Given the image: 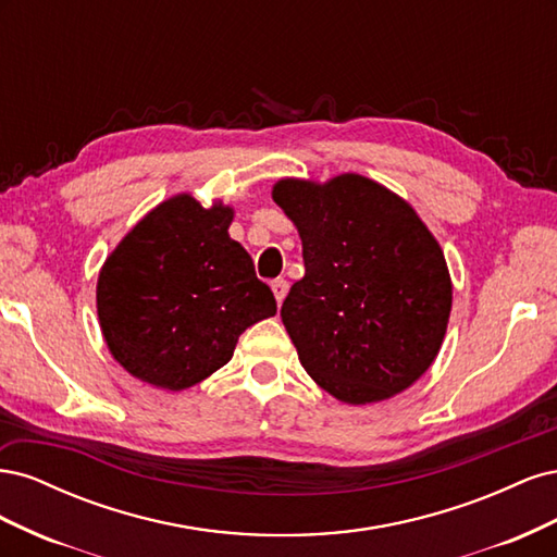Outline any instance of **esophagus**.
I'll list each match as a JSON object with an SVG mask.
<instances>
[{
  "mask_svg": "<svg viewBox=\"0 0 557 557\" xmlns=\"http://www.w3.org/2000/svg\"><path fill=\"white\" fill-rule=\"evenodd\" d=\"M272 290H274L276 301L281 305V301L285 299V295H288V281H285V278H274L272 281Z\"/></svg>",
  "mask_w": 557,
  "mask_h": 557,
  "instance_id": "esophagus-1",
  "label": "esophagus"
}]
</instances>
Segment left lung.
<instances>
[{"mask_svg":"<svg viewBox=\"0 0 557 557\" xmlns=\"http://www.w3.org/2000/svg\"><path fill=\"white\" fill-rule=\"evenodd\" d=\"M272 197L305 258L281 320L307 374L346 404L407 391L442 348L453 285L444 252L399 195L360 174L281 178Z\"/></svg>","mask_w":557,"mask_h":557,"instance_id":"8db88e82","label":"left lung"}]
</instances>
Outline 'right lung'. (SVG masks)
<instances>
[{
  "label": "right lung",
  "mask_w": 557,
  "mask_h": 557,
  "mask_svg": "<svg viewBox=\"0 0 557 557\" xmlns=\"http://www.w3.org/2000/svg\"><path fill=\"white\" fill-rule=\"evenodd\" d=\"M234 211L193 195L162 201L134 225L97 278V315L111 356L132 376L185 391L230 362L239 334L276 313Z\"/></svg>",
  "instance_id": "obj_1"
}]
</instances>
